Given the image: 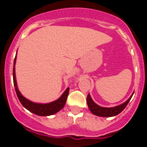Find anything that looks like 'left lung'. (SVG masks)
Masks as SVG:
<instances>
[{"instance_id":"left-lung-1","label":"left lung","mask_w":147,"mask_h":147,"mask_svg":"<svg viewBox=\"0 0 147 147\" xmlns=\"http://www.w3.org/2000/svg\"><path fill=\"white\" fill-rule=\"evenodd\" d=\"M132 95H133V93H132ZM132 95L124 103L114 107H100L93 102L90 94H88V97H87V103H88L90 110L94 115L101 116V117H112V116H115V115H118V114L121 112L122 110H124V109L127 107V105H128L129 102L130 101Z\"/></svg>"}]
</instances>
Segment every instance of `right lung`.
<instances>
[{"mask_svg": "<svg viewBox=\"0 0 147 147\" xmlns=\"http://www.w3.org/2000/svg\"><path fill=\"white\" fill-rule=\"evenodd\" d=\"M15 62H16V56H15V60H14V67H13V82H14V86H15V91H16L18 99L23 107L29 110L30 112L33 113L37 115H41V116H48V115H54L64 107L67 96H68V93H69V88H67L65 90V91L62 93L60 98L54 101V102L48 104L34 103V102H31L24 96H23L19 91L18 85H17L15 67Z\"/></svg>", "mask_w": 147, "mask_h": 147, "instance_id": "1", "label": "right lung"}]
</instances>
